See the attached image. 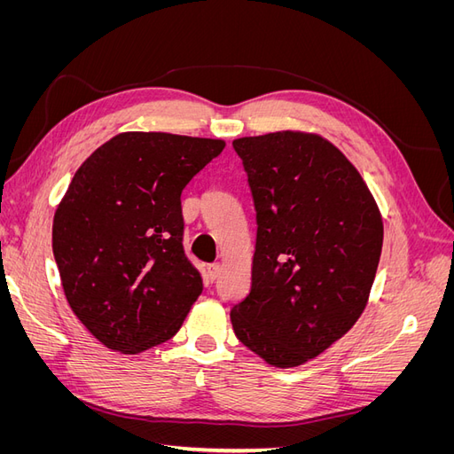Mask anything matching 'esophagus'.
<instances>
[{
	"mask_svg": "<svg viewBox=\"0 0 454 454\" xmlns=\"http://www.w3.org/2000/svg\"><path fill=\"white\" fill-rule=\"evenodd\" d=\"M219 270H222V267H219V263H212V265H208V278H210L212 282L217 278Z\"/></svg>",
	"mask_w": 454,
	"mask_h": 454,
	"instance_id": "obj_1",
	"label": "esophagus"
}]
</instances>
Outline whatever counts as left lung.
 <instances>
[{
	"label": "left lung",
	"instance_id": "obj_1",
	"mask_svg": "<svg viewBox=\"0 0 454 454\" xmlns=\"http://www.w3.org/2000/svg\"><path fill=\"white\" fill-rule=\"evenodd\" d=\"M255 206L252 290L235 335L274 367L305 364L358 322L380 250L379 206L354 164L318 134L232 142Z\"/></svg>",
	"mask_w": 454,
	"mask_h": 454
}]
</instances>
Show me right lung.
<instances>
[{
	"label": "right lung",
	"instance_id": "right-lung-1",
	"mask_svg": "<svg viewBox=\"0 0 454 454\" xmlns=\"http://www.w3.org/2000/svg\"><path fill=\"white\" fill-rule=\"evenodd\" d=\"M223 140L122 132L81 164L52 222L67 303L107 348L172 339L202 294L184 252L182 191Z\"/></svg>",
	"mask_w": 454,
	"mask_h": 454
}]
</instances>
